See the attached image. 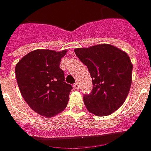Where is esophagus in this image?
<instances>
[{"mask_svg":"<svg viewBox=\"0 0 151 151\" xmlns=\"http://www.w3.org/2000/svg\"><path fill=\"white\" fill-rule=\"evenodd\" d=\"M74 88H75L76 90H78L79 88H80V85H79V83H77V82L75 83V84H74Z\"/></svg>","mask_w":151,"mask_h":151,"instance_id":"34e87169","label":"esophagus"}]
</instances>
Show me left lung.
I'll use <instances>...</instances> for the list:
<instances>
[{
  "label": "left lung",
  "mask_w": 151,
  "mask_h": 151,
  "mask_svg": "<svg viewBox=\"0 0 151 151\" xmlns=\"http://www.w3.org/2000/svg\"><path fill=\"white\" fill-rule=\"evenodd\" d=\"M88 68L93 88L83 97L90 113L103 117L114 113L126 100L132 83L133 65L127 53L108 44L75 49Z\"/></svg>",
  "instance_id": "left-lung-1"
}]
</instances>
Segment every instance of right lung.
Masks as SVG:
<instances>
[{
    "instance_id": "1",
    "label": "right lung",
    "mask_w": 151,
    "mask_h": 151,
    "mask_svg": "<svg viewBox=\"0 0 151 151\" xmlns=\"http://www.w3.org/2000/svg\"><path fill=\"white\" fill-rule=\"evenodd\" d=\"M67 50H36L22 57L15 68L21 94L39 115L51 118L66 107L72 86L60 68Z\"/></svg>"
}]
</instances>
